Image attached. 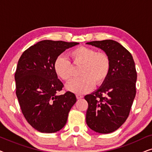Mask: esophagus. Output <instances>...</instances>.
Wrapping results in <instances>:
<instances>
[{"label":"esophagus","instance_id":"34e87169","mask_svg":"<svg viewBox=\"0 0 152 152\" xmlns=\"http://www.w3.org/2000/svg\"><path fill=\"white\" fill-rule=\"evenodd\" d=\"M76 97H77V99H82L83 98V96L82 95H76Z\"/></svg>","mask_w":152,"mask_h":152}]
</instances>
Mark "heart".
Wrapping results in <instances>:
<instances>
[{"label": "heart", "mask_w": 152, "mask_h": 152, "mask_svg": "<svg viewBox=\"0 0 152 152\" xmlns=\"http://www.w3.org/2000/svg\"><path fill=\"white\" fill-rule=\"evenodd\" d=\"M75 65L80 66L79 75L81 77L72 80L66 88L72 93L82 94L91 91L94 86H100L109 75L111 67L110 57L104 52H97L92 48L80 46L68 53ZM53 68L57 75L65 82L71 80L73 68L69 60L64 56L56 57Z\"/></svg>", "instance_id": "1"}]
</instances>
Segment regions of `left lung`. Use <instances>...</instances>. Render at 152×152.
<instances>
[{
	"label": "left lung",
	"mask_w": 152,
	"mask_h": 152,
	"mask_svg": "<svg viewBox=\"0 0 152 152\" xmlns=\"http://www.w3.org/2000/svg\"><path fill=\"white\" fill-rule=\"evenodd\" d=\"M86 43L102 50L111 61L107 80L84 97L88 104L87 125L95 132L109 134L121 126L129 115L136 93V66L132 54L117 41L109 39Z\"/></svg>",
	"instance_id": "1"
}]
</instances>
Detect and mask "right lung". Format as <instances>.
Segmentation results:
<instances>
[{
  "mask_svg": "<svg viewBox=\"0 0 152 152\" xmlns=\"http://www.w3.org/2000/svg\"><path fill=\"white\" fill-rule=\"evenodd\" d=\"M77 42L44 40L23 52L15 75L16 94L25 118L41 133L57 132L65 126L68 113L76 102L70 91L57 95L64 84L53 68L56 57Z\"/></svg>",
  "mask_w": 152,
  "mask_h": 152,
  "instance_id": "add662e5",
  "label": "right lung"
}]
</instances>
